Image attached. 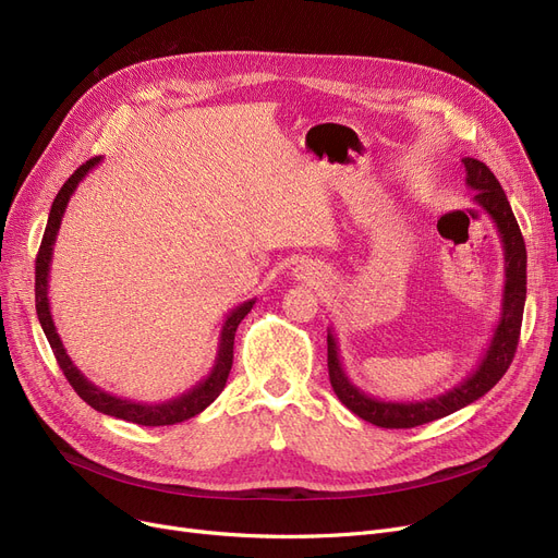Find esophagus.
<instances>
[{"instance_id":"esophagus-1","label":"esophagus","mask_w":558,"mask_h":558,"mask_svg":"<svg viewBox=\"0 0 558 558\" xmlns=\"http://www.w3.org/2000/svg\"><path fill=\"white\" fill-rule=\"evenodd\" d=\"M293 279L306 281V283H318L320 281V272L311 263H300L298 267H293Z\"/></svg>"}]
</instances>
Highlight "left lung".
Returning <instances> with one entry per match:
<instances>
[{
	"instance_id": "1",
	"label": "left lung",
	"mask_w": 558,
	"mask_h": 558,
	"mask_svg": "<svg viewBox=\"0 0 558 558\" xmlns=\"http://www.w3.org/2000/svg\"><path fill=\"white\" fill-rule=\"evenodd\" d=\"M464 165V183L474 190V204L483 208L497 225L501 244H504V295H501V314L495 327L493 339L485 348L478 366L464 377L460 385L444 391L435 398L426 400H405V403H393V400H380L364 393L360 387L352 385L348 373L343 371L339 343L331 329L327 331V368H329V383L333 393L339 396L341 403L362 416L364 421L373 423L380 428H414L430 423L435 418L449 416L474 400L485 396L493 389L504 373L508 371L512 356H515L518 341H520V327L524 314V300H526V247L524 238L520 233L518 219L510 210L508 198L495 178L481 160L462 158Z\"/></svg>"
}]
</instances>
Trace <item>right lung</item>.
I'll list each match as a JSON object with an SVG mask.
<instances>
[{"label": "right lung", "mask_w": 558, "mask_h": 558, "mask_svg": "<svg viewBox=\"0 0 558 558\" xmlns=\"http://www.w3.org/2000/svg\"><path fill=\"white\" fill-rule=\"evenodd\" d=\"M96 165H100V158H92L88 162H84L69 181L63 183V187L59 190L57 198L52 202L50 208V217H48V227L46 233H43V242L40 250L36 256V314H38V323L46 331V337L50 341V348L57 356V364L63 371L65 380L71 383V387L77 391V396L84 400L86 405H92L94 410L117 416L130 423H140V426H173V423H181L185 418L196 416L198 412H204L213 400L221 393V389L227 387L229 373L233 366V341H235V329L240 325V320L250 314L252 306L256 300H247L242 302L240 306H235L233 311H229V316L221 325L219 331V343H217V356L215 364L210 368V373L204 377L202 383L194 385L190 391L181 393L178 398L165 400V403H137V400H128V398H119L114 393H107L105 389L96 387L94 383L86 380V375L73 364V360L65 352L52 314H50V300H48V288H50V263H52V252H54V240L61 227V217L65 213V206H69L73 192L77 190V185L82 183V178L92 171Z\"/></svg>", "instance_id": "right-lung-1"}]
</instances>
